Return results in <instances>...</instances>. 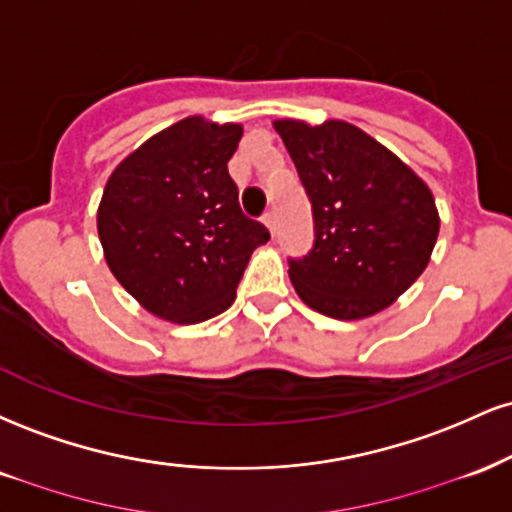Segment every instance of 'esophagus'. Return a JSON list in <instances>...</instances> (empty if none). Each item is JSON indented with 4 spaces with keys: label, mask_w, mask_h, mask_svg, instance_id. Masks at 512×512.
<instances>
[{
    "label": "esophagus",
    "mask_w": 512,
    "mask_h": 512,
    "mask_svg": "<svg viewBox=\"0 0 512 512\" xmlns=\"http://www.w3.org/2000/svg\"><path fill=\"white\" fill-rule=\"evenodd\" d=\"M262 221H264V226H267L269 231H272V236H274V233H276V216H274V211H272V209L264 211Z\"/></svg>",
    "instance_id": "esophagus-1"
}]
</instances>
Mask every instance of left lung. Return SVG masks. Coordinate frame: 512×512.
Masks as SVG:
<instances>
[{
  "instance_id": "1",
  "label": "left lung",
  "mask_w": 512,
  "mask_h": 512,
  "mask_svg": "<svg viewBox=\"0 0 512 512\" xmlns=\"http://www.w3.org/2000/svg\"><path fill=\"white\" fill-rule=\"evenodd\" d=\"M274 127L313 207V248L289 257L293 289L337 320L380 313L419 279L436 245L431 190L349 122L279 120Z\"/></svg>"
}]
</instances>
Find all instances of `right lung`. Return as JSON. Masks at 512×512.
<instances>
[{
	"label": "right lung",
	"mask_w": 512,
	"mask_h": 512,
	"mask_svg": "<svg viewBox=\"0 0 512 512\" xmlns=\"http://www.w3.org/2000/svg\"><path fill=\"white\" fill-rule=\"evenodd\" d=\"M243 127L187 117L129 154L105 185L98 236L110 272L149 313L195 325L223 313L267 226L228 175Z\"/></svg>",
	"instance_id": "1"
}]
</instances>
